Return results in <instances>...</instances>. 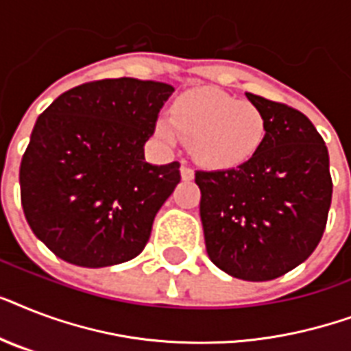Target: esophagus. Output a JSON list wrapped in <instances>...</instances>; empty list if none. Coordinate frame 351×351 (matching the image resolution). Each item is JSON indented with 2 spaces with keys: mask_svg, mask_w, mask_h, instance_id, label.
Returning a JSON list of instances; mask_svg holds the SVG:
<instances>
[{
  "mask_svg": "<svg viewBox=\"0 0 351 351\" xmlns=\"http://www.w3.org/2000/svg\"><path fill=\"white\" fill-rule=\"evenodd\" d=\"M180 173H182V180L189 182V180H193V178H195V171H193L191 167H189V165H186V164L180 167Z\"/></svg>",
  "mask_w": 351,
  "mask_h": 351,
  "instance_id": "1",
  "label": "esophagus"
}]
</instances>
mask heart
<instances>
[{
  "label": "heart",
  "mask_w": 351,
  "mask_h": 351,
  "mask_svg": "<svg viewBox=\"0 0 351 351\" xmlns=\"http://www.w3.org/2000/svg\"><path fill=\"white\" fill-rule=\"evenodd\" d=\"M167 143L189 142L193 158L209 169H228L247 162L266 138V118L255 104L219 90H191L173 106V118L156 121Z\"/></svg>",
  "instance_id": "1"
}]
</instances>
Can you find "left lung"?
Masks as SVG:
<instances>
[{
  "label": "left lung",
  "mask_w": 351,
  "mask_h": 351,
  "mask_svg": "<svg viewBox=\"0 0 351 351\" xmlns=\"http://www.w3.org/2000/svg\"><path fill=\"white\" fill-rule=\"evenodd\" d=\"M266 138L233 169L197 171L206 250L234 278L262 282L291 271L321 242L332 204L330 156L308 117L245 93Z\"/></svg>",
  "instance_id": "8db88e82"
}]
</instances>
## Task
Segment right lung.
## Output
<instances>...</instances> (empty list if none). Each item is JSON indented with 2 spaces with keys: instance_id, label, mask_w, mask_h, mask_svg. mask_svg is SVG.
I'll return each mask as SVG.
<instances>
[{
  "instance_id": "1",
  "label": "right lung",
  "mask_w": 351,
  "mask_h": 351,
  "mask_svg": "<svg viewBox=\"0 0 351 351\" xmlns=\"http://www.w3.org/2000/svg\"><path fill=\"white\" fill-rule=\"evenodd\" d=\"M173 85L98 80L41 112L19 167L25 219L62 261L106 267L140 255L153 220L180 182V164L145 162Z\"/></svg>"
}]
</instances>
